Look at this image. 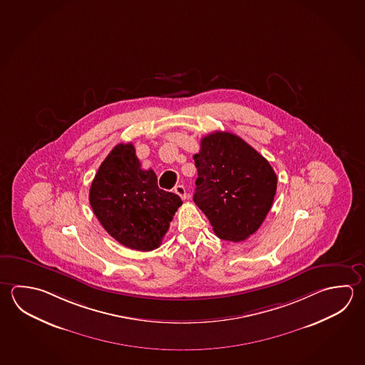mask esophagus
Masks as SVG:
<instances>
[{"label": "esophagus", "instance_id": "esophagus-1", "mask_svg": "<svg viewBox=\"0 0 365 365\" xmlns=\"http://www.w3.org/2000/svg\"><path fill=\"white\" fill-rule=\"evenodd\" d=\"M175 192L179 195L181 199H186L187 194H186L185 187L182 185H178L175 187Z\"/></svg>", "mask_w": 365, "mask_h": 365}]
</instances>
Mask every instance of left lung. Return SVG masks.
I'll return each instance as SVG.
<instances>
[{"label":"left lung","mask_w":365,"mask_h":365,"mask_svg":"<svg viewBox=\"0 0 365 365\" xmlns=\"http://www.w3.org/2000/svg\"><path fill=\"white\" fill-rule=\"evenodd\" d=\"M194 202L219 238L242 242L257 232L272 208L278 179L270 163L230 133H210L194 154Z\"/></svg>","instance_id":"1"}]
</instances>
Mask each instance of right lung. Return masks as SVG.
I'll return each instance as SVG.
<instances>
[{
  "label": "right lung",
  "mask_w": 365,
  "mask_h": 365,
  "mask_svg": "<svg viewBox=\"0 0 365 365\" xmlns=\"http://www.w3.org/2000/svg\"><path fill=\"white\" fill-rule=\"evenodd\" d=\"M90 205L109 235L146 252L160 245L182 202L178 194L159 189L157 175L141 168L133 144H118L93 178Z\"/></svg>",
  "instance_id": "add662e5"
}]
</instances>
